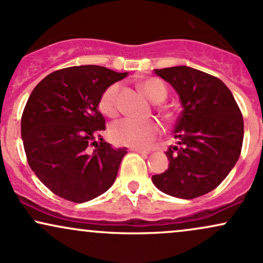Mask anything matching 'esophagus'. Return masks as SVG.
I'll use <instances>...</instances> for the list:
<instances>
[{
    "mask_svg": "<svg viewBox=\"0 0 263 263\" xmlns=\"http://www.w3.org/2000/svg\"><path fill=\"white\" fill-rule=\"evenodd\" d=\"M131 151H132V152H136V153H141V155H148V153H149L148 151L138 148V147H132Z\"/></svg>",
    "mask_w": 263,
    "mask_h": 263,
    "instance_id": "34e87169",
    "label": "esophagus"
}]
</instances>
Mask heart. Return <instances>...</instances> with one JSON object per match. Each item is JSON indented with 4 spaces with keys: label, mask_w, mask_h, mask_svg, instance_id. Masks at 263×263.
Returning <instances> with one entry per match:
<instances>
[{
    "label": "heart",
    "mask_w": 263,
    "mask_h": 263,
    "mask_svg": "<svg viewBox=\"0 0 263 263\" xmlns=\"http://www.w3.org/2000/svg\"><path fill=\"white\" fill-rule=\"evenodd\" d=\"M141 87L144 93L155 102H161L167 98V87L162 80L148 78L141 81ZM120 84L115 83L102 92L99 107L101 112L108 117H115L119 114ZM161 132V125L153 119L138 120L126 117L112 123L110 127V137L115 143L129 147H146Z\"/></svg>",
    "instance_id": "1"
}]
</instances>
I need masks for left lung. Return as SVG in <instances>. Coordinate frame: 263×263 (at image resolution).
<instances>
[{
    "instance_id": "1",
    "label": "left lung",
    "mask_w": 263,
    "mask_h": 263,
    "mask_svg": "<svg viewBox=\"0 0 263 263\" xmlns=\"http://www.w3.org/2000/svg\"><path fill=\"white\" fill-rule=\"evenodd\" d=\"M179 95L183 111L165 155L170 167L152 177L161 192L194 199L228 177L242 148L243 119L229 87L216 77L185 65L155 69Z\"/></svg>"
}]
</instances>
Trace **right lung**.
I'll return each instance as SVG.
<instances>
[{
	"instance_id": "1",
	"label": "right lung",
	"mask_w": 263,
	"mask_h": 263,
	"mask_svg": "<svg viewBox=\"0 0 263 263\" xmlns=\"http://www.w3.org/2000/svg\"><path fill=\"white\" fill-rule=\"evenodd\" d=\"M127 73L81 65L47 75L27 101L21 134L29 167L50 192L73 203L104 194L112 185L127 148L102 138L98 110L102 92Z\"/></svg>"
}]
</instances>
